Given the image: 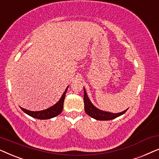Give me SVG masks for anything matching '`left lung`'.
<instances>
[{
	"label": "left lung",
	"mask_w": 159,
	"mask_h": 159,
	"mask_svg": "<svg viewBox=\"0 0 159 159\" xmlns=\"http://www.w3.org/2000/svg\"><path fill=\"white\" fill-rule=\"evenodd\" d=\"M84 111H85L86 114L90 116L92 118L96 119L99 121H107L111 120V119H116V117H119L123 115L127 111V109L124 111L116 113L108 112L105 111H102L99 108L95 107V106L92 103L90 100L89 99L87 94L85 88H84Z\"/></svg>",
	"instance_id": "obj_1"
}]
</instances>
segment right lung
Returning a JSON list of instances; mask_svg holds the SVG:
<instances>
[{"instance_id": "add662e5", "label": "right lung", "mask_w": 159, "mask_h": 159, "mask_svg": "<svg viewBox=\"0 0 159 159\" xmlns=\"http://www.w3.org/2000/svg\"><path fill=\"white\" fill-rule=\"evenodd\" d=\"M68 88L69 86L67 87L66 90H65L64 93H63V95H61V97L59 101H58L56 104H54L53 106H52L51 107L47 108V109L39 111H32L27 110L25 109V108L20 107L21 109L22 110L25 114H27L30 116L33 117V118L38 119H49L53 118V117H56L62 112L63 108H64V101L65 98V95H66V93Z\"/></svg>"}]
</instances>
